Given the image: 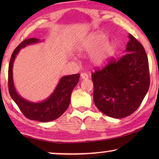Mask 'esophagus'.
<instances>
[{
	"label": "esophagus",
	"mask_w": 159,
	"mask_h": 159,
	"mask_svg": "<svg viewBox=\"0 0 159 159\" xmlns=\"http://www.w3.org/2000/svg\"><path fill=\"white\" fill-rule=\"evenodd\" d=\"M80 77H81V79L82 80H87L89 77V76L88 74L86 73H82L81 75H80Z\"/></svg>",
	"instance_id": "esophagus-1"
}]
</instances>
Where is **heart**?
Segmentation results:
<instances>
[{
	"label": "heart",
	"instance_id": "obj_1",
	"mask_svg": "<svg viewBox=\"0 0 159 159\" xmlns=\"http://www.w3.org/2000/svg\"><path fill=\"white\" fill-rule=\"evenodd\" d=\"M77 51L81 53H89L90 63L95 66L106 65L114 56L116 45L108 40V36L103 32H93L79 43Z\"/></svg>",
	"mask_w": 159,
	"mask_h": 159
}]
</instances>
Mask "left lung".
<instances>
[{
  "label": "left lung",
  "mask_w": 159,
  "mask_h": 159,
  "mask_svg": "<svg viewBox=\"0 0 159 159\" xmlns=\"http://www.w3.org/2000/svg\"><path fill=\"white\" fill-rule=\"evenodd\" d=\"M125 55L92 74L95 105L106 116L121 119L138 109L150 84L147 54L129 34Z\"/></svg>",
  "instance_id": "obj_1"
}]
</instances>
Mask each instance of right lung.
I'll list each match as a JSON object with an SVG mask.
<instances>
[{"instance_id": "1", "label": "right lung", "mask_w": 159, "mask_h": 159, "mask_svg": "<svg viewBox=\"0 0 159 159\" xmlns=\"http://www.w3.org/2000/svg\"><path fill=\"white\" fill-rule=\"evenodd\" d=\"M40 42L43 41L38 38L26 39L13 52L8 66V90L13 101L27 118L40 122H48L58 119L69 107L71 93L78 84L80 75L76 74L62 77L53 92L43 101L32 102L21 97L16 90L13 78V66L15 58L21 49L27 45Z\"/></svg>"}]
</instances>
